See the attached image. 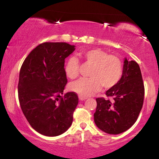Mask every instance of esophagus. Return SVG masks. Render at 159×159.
I'll return each mask as SVG.
<instances>
[{"instance_id":"obj_1","label":"esophagus","mask_w":159,"mask_h":159,"mask_svg":"<svg viewBox=\"0 0 159 159\" xmlns=\"http://www.w3.org/2000/svg\"><path fill=\"white\" fill-rule=\"evenodd\" d=\"M87 98H88L82 96V95H80V96H79V99L80 100V101H84V100H86Z\"/></svg>"}]
</instances>
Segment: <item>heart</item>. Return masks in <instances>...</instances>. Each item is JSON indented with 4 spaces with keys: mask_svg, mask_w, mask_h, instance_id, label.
Masks as SVG:
<instances>
[{
    "mask_svg": "<svg viewBox=\"0 0 159 159\" xmlns=\"http://www.w3.org/2000/svg\"><path fill=\"white\" fill-rule=\"evenodd\" d=\"M81 57L86 64L91 65L88 78H81L70 84L69 88L80 95L87 97L100 90L114 87L120 81L123 74V64L116 55L108 54L98 48L83 51ZM64 71L69 79H75L80 74V61L75 56L67 59Z\"/></svg>",
    "mask_w": 159,
    "mask_h": 159,
    "instance_id": "b5f03b06",
    "label": "heart"
}]
</instances>
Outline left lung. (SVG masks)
<instances>
[{
  "label": "left lung",
  "instance_id": "obj_1",
  "mask_svg": "<svg viewBox=\"0 0 159 159\" xmlns=\"http://www.w3.org/2000/svg\"><path fill=\"white\" fill-rule=\"evenodd\" d=\"M106 95L113 100L97 98L95 123L106 133L120 134L135 123L143 105L145 88L138 63L125 58L120 81Z\"/></svg>",
  "mask_w": 159,
  "mask_h": 159
}]
</instances>
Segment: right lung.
Instances as JSON below:
<instances>
[{"instance_id": "1", "label": "right lung", "mask_w": 159, "mask_h": 159, "mask_svg": "<svg viewBox=\"0 0 159 159\" xmlns=\"http://www.w3.org/2000/svg\"><path fill=\"white\" fill-rule=\"evenodd\" d=\"M75 50V45L66 43H41L21 66L19 104L30 126L43 135L61 134L73 121L78 95L63 93L67 84L64 60Z\"/></svg>"}]
</instances>
